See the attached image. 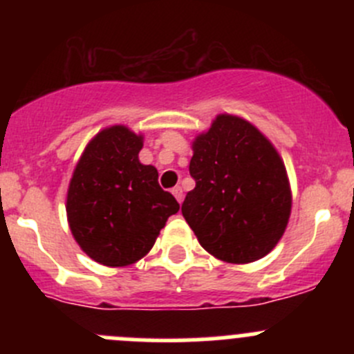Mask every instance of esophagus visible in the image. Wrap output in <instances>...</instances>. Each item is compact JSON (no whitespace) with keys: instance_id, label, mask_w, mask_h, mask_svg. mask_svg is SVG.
<instances>
[{"instance_id":"34e87169","label":"esophagus","mask_w":354,"mask_h":354,"mask_svg":"<svg viewBox=\"0 0 354 354\" xmlns=\"http://www.w3.org/2000/svg\"><path fill=\"white\" fill-rule=\"evenodd\" d=\"M171 194L174 195V198H176L178 202H183V190H181V187H174L173 190H171Z\"/></svg>"}]
</instances>
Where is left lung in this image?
<instances>
[{"label": "left lung", "mask_w": 354, "mask_h": 354, "mask_svg": "<svg viewBox=\"0 0 354 354\" xmlns=\"http://www.w3.org/2000/svg\"><path fill=\"white\" fill-rule=\"evenodd\" d=\"M195 188L181 212L198 243L227 263L266 257L286 231L291 187L283 157L250 121L217 114L192 142Z\"/></svg>", "instance_id": "1"}]
</instances>
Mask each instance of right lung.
<instances>
[{
	"mask_svg": "<svg viewBox=\"0 0 354 354\" xmlns=\"http://www.w3.org/2000/svg\"><path fill=\"white\" fill-rule=\"evenodd\" d=\"M144 135L124 124L99 131L82 152L66 194L68 226L78 246L106 267L144 259L176 198L157 183V169L142 164Z\"/></svg>",
	"mask_w": 354,
	"mask_h": 354,
	"instance_id": "1",
	"label": "right lung"
}]
</instances>
